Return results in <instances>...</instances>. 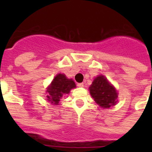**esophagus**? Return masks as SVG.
<instances>
[{"label":"esophagus","instance_id":"esophagus-1","mask_svg":"<svg viewBox=\"0 0 152 152\" xmlns=\"http://www.w3.org/2000/svg\"><path fill=\"white\" fill-rule=\"evenodd\" d=\"M83 85H84V84H83V83H77V86H78L79 88H83Z\"/></svg>","mask_w":152,"mask_h":152}]
</instances>
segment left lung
Listing matches in <instances>:
<instances>
[{
	"label": "left lung",
	"instance_id": "obj_1",
	"mask_svg": "<svg viewBox=\"0 0 152 152\" xmlns=\"http://www.w3.org/2000/svg\"><path fill=\"white\" fill-rule=\"evenodd\" d=\"M89 89L91 95L101 107L110 108L117 102V91L103 76L96 77Z\"/></svg>",
	"mask_w": 152,
	"mask_h": 152
}]
</instances>
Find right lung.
I'll use <instances>...</instances> for the list:
<instances>
[{"label":"right lung","mask_w":152,"mask_h":152,"mask_svg":"<svg viewBox=\"0 0 152 152\" xmlns=\"http://www.w3.org/2000/svg\"><path fill=\"white\" fill-rule=\"evenodd\" d=\"M74 88H76V84L72 80L67 79L64 74H58L47 88V100L52 104L57 105L63 95L69 94L70 90Z\"/></svg>","instance_id":"right-lung-1"}]
</instances>
